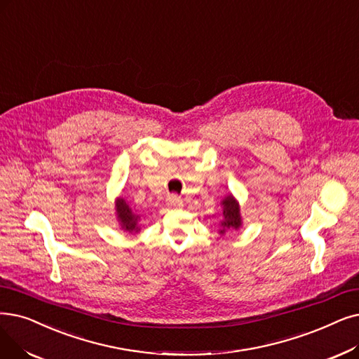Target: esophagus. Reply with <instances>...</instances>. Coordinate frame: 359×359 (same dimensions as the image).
Listing matches in <instances>:
<instances>
[{
    "instance_id": "esophagus-1",
    "label": "esophagus",
    "mask_w": 359,
    "mask_h": 359,
    "mask_svg": "<svg viewBox=\"0 0 359 359\" xmlns=\"http://www.w3.org/2000/svg\"><path fill=\"white\" fill-rule=\"evenodd\" d=\"M167 205L168 207H180L182 205V199L177 196V195H170L167 198Z\"/></svg>"
}]
</instances>
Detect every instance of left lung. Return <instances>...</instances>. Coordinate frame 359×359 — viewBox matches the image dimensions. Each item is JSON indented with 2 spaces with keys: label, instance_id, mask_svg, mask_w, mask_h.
I'll return each instance as SVG.
<instances>
[{
  "label": "left lung",
  "instance_id": "1",
  "mask_svg": "<svg viewBox=\"0 0 359 359\" xmlns=\"http://www.w3.org/2000/svg\"><path fill=\"white\" fill-rule=\"evenodd\" d=\"M220 205H222V211H223V218L220 222V229H218V235L224 236L229 231L239 230L243 226V220H242L239 202L231 194H229L223 198Z\"/></svg>",
  "mask_w": 359,
  "mask_h": 359
}]
</instances>
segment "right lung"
I'll use <instances>...</instances> for the list:
<instances>
[{
    "label": "right lung",
    "mask_w": 359,
    "mask_h": 359,
    "mask_svg": "<svg viewBox=\"0 0 359 359\" xmlns=\"http://www.w3.org/2000/svg\"><path fill=\"white\" fill-rule=\"evenodd\" d=\"M114 207L118 227L123 231L130 233V235H137L141 231V226H139V223H141V215L136 214L129 205V202H126V199L121 196L116 198Z\"/></svg>",
    "instance_id": "add662e5"
}]
</instances>
